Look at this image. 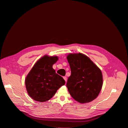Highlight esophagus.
<instances>
[{
	"label": "esophagus",
	"mask_w": 128,
	"mask_h": 128,
	"mask_svg": "<svg viewBox=\"0 0 128 128\" xmlns=\"http://www.w3.org/2000/svg\"><path fill=\"white\" fill-rule=\"evenodd\" d=\"M64 80L65 82H67V77H64Z\"/></svg>",
	"instance_id": "34e87169"
}]
</instances>
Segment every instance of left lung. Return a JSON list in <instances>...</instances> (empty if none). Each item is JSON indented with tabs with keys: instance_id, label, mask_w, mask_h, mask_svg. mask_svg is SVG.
Segmentation results:
<instances>
[{
	"instance_id": "8db88e82",
	"label": "left lung",
	"mask_w": 128,
	"mask_h": 128,
	"mask_svg": "<svg viewBox=\"0 0 128 128\" xmlns=\"http://www.w3.org/2000/svg\"><path fill=\"white\" fill-rule=\"evenodd\" d=\"M67 59L71 70L66 85L69 94L81 104L93 101L98 96L102 86L101 70L82 53H70Z\"/></svg>"
}]
</instances>
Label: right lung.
Listing matches in <instances>:
<instances>
[{"label":"right lung","instance_id":"obj_1","mask_svg":"<svg viewBox=\"0 0 128 128\" xmlns=\"http://www.w3.org/2000/svg\"><path fill=\"white\" fill-rule=\"evenodd\" d=\"M58 60L57 56L45 55L34 64L25 79L27 92L37 102H45L56 94L65 84L61 76L56 72L53 65Z\"/></svg>","mask_w":128,"mask_h":128}]
</instances>
